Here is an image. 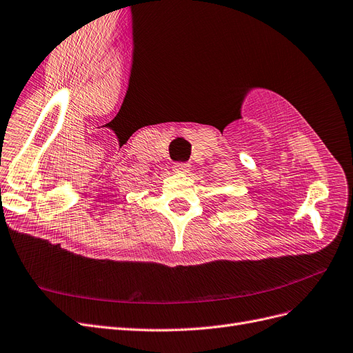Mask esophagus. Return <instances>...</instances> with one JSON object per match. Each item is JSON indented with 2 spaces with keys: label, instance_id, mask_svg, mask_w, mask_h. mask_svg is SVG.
<instances>
[{
  "label": "esophagus",
  "instance_id": "1",
  "mask_svg": "<svg viewBox=\"0 0 353 353\" xmlns=\"http://www.w3.org/2000/svg\"><path fill=\"white\" fill-rule=\"evenodd\" d=\"M172 169H174V172L185 174V172L190 171V165H188V163H174Z\"/></svg>",
  "mask_w": 353,
  "mask_h": 353
}]
</instances>
